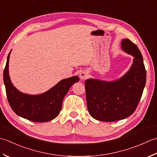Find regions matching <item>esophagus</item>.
<instances>
[{
    "label": "esophagus",
    "instance_id": "esophagus-1",
    "mask_svg": "<svg viewBox=\"0 0 157 157\" xmlns=\"http://www.w3.org/2000/svg\"><path fill=\"white\" fill-rule=\"evenodd\" d=\"M88 77H89V75L87 72L83 71V72H81V74H80V78H81V79L82 80H85Z\"/></svg>",
    "mask_w": 157,
    "mask_h": 157
}]
</instances>
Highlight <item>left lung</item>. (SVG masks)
Here are the masks:
<instances>
[{"instance_id":"obj_1","label":"left lung","mask_w":157,"mask_h":157,"mask_svg":"<svg viewBox=\"0 0 157 157\" xmlns=\"http://www.w3.org/2000/svg\"><path fill=\"white\" fill-rule=\"evenodd\" d=\"M121 48L134 57L132 67L123 77L109 82L93 78L85 82L88 111L98 121L125 119L135 112L142 98L146 81L142 53L129 39L121 41Z\"/></svg>"}]
</instances>
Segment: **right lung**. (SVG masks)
<instances>
[{"instance_id": "1", "label": "right lung", "mask_w": 157, "mask_h": 157, "mask_svg": "<svg viewBox=\"0 0 157 157\" xmlns=\"http://www.w3.org/2000/svg\"><path fill=\"white\" fill-rule=\"evenodd\" d=\"M9 52L3 73V80L7 100L14 113L22 118L33 122L50 121L58 116L62 101L69 89L79 81L74 76L63 79L45 93L39 95L25 94L18 91L12 84L9 75Z\"/></svg>"}]
</instances>
